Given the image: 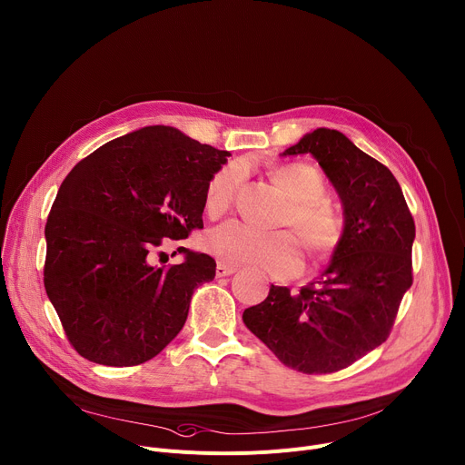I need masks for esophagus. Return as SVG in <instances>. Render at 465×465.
Wrapping results in <instances>:
<instances>
[{"label": "esophagus", "mask_w": 465, "mask_h": 465, "mask_svg": "<svg viewBox=\"0 0 465 465\" xmlns=\"http://www.w3.org/2000/svg\"><path fill=\"white\" fill-rule=\"evenodd\" d=\"M237 269L233 265H226V263H219L217 265V278H224V276H230L233 274Z\"/></svg>", "instance_id": "34e87169"}]
</instances>
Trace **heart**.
<instances>
[{
	"instance_id": "b5f03b06",
	"label": "heart",
	"mask_w": 465,
	"mask_h": 465,
	"mask_svg": "<svg viewBox=\"0 0 465 465\" xmlns=\"http://www.w3.org/2000/svg\"><path fill=\"white\" fill-rule=\"evenodd\" d=\"M244 180V166L232 163L209 180L205 189V213L211 219L224 215L232 207ZM272 182L287 196L282 224L292 226L302 237L310 254L322 258L337 246L343 221L324 196L326 183L313 164L289 163L272 173ZM203 248L223 263L254 265L274 276H291L302 267L301 241L292 232L262 233L241 223H228L203 237Z\"/></svg>"
}]
</instances>
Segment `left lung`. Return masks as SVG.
<instances>
[{
  "label": "left lung",
  "instance_id": "1",
  "mask_svg": "<svg viewBox=\"0 0 465 465\" xmlns=\"http://www.w3.org/2000/svg\"><path fill=\"white\" fill-rule=\"evenodd\" d=\"M312 153L343 205V233L321 278L246 308L242 321L287 367L341 371L382 345L411 287L415 223L388 166L341 132L319 128L282 155Z\"/></svg>",
  "mask_w": 465,
  "mask_h": 465
}]
</instances>
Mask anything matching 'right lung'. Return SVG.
Listing matches in <instances>:
<instances>
[{
    "instance_id": "obj_1",
    "label": "right lung",
    "mask_w": 465,
    "mask_h": 465,
    "mask_svg": "<svg viewBox=\"0 0 465 465\" xmlns=\"http://www.w3.org/2000/svg\"><path fill=\"white\" fill-rule=\"evenodd\" d=\"M228 155L148 125L72 168L45 230V287L79 356L132 367L180 333L194 289L215 278L217 263L183 248V263L159 267L152 252L203 228L207 183Z\"/></svg>"
}]
</instances>
